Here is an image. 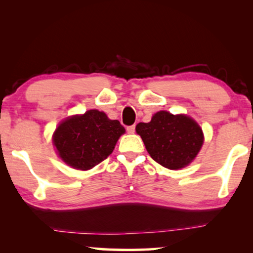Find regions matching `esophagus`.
I'll list each match as a JSON object with an SVG mask.
<instances>
[{
	"mask_svg": "<svg viewBox=\"0 0 253 253\" xmlns=\"http://www.w3.org/2000/svg\"><path fill=\"white\" fill-rule=\"evenodd\" d=\"M134 130H136V126H126V131L129 133H134Z\"/></svg>",
	"mask_w": 253,
	"mask_h": 253,
	"instance_id": "esophagus-1",
	"label": "esophagus"
}]
</instances>
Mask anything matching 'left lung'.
<instances>
[{"mask_svg":"<svg viewBox=\"0 0 253 253\" xmlns=\"http://www.w3.org/2000/svg\"><path fill=\"white\" fill-rule=\"evenodd\" d=\"M136 131L151 158L168 169L188 166L204 141L202 129L191 117L165 110L154 114L151 122L138 123Z\"/></svg>","mask_w":253,"mask_h":253,"instance_id":"left-lung-1","label":"left lung"}]
</instances>
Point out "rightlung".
<instances>
[{"label":"right lung","mask_w":253,"mask_h":253,"mask_svg":"<svg viewBox=\"0 0 253 253\" xmlns=\"http://www.w3.org/2000/svg\"><path fill=\"white\" fill-rule=\"evenodd\" d=\"M124 132L126 129L119 121L109 120L105 113L92 109L63 121L55 130L53 141L65 164L87 170L112 154Z\"/></svg>","instance_id":"obj_1"}]
</instances>
